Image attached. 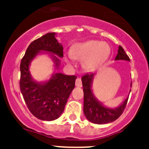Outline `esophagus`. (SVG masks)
Here are the masks:
<instances>
[{"mask_svg": "<svg viewBox=\"0 0 149 149\" xmlns=\"http://www.w3.org/2000/svg\"><path fill=\"white\" fill-rule=\"evenodd\" d=\"M82 81H81V79L80 78H77L76 80V87H79V88H81L82 87Z\"/></svg>", "mask_w": 149, "mask_h": 149, "instance_id": "1", "label": "esophagus"}]
</instances>
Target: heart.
I'll return each instance as SVG.
<instances>
[{
  "instance_id": "obj_1",
  "label": "heart",
  "mask_w": 149,
  "mask_h": 149,
  "mask_svg": "<svg viewBox=\"0 0 149 149\" xmlns=\"http://www.w3.org/2000/svg\"><path fill=\"white\" fill-rule=\"evenodd\" d=\"M110 52V47L105 42L89 40L77 44L71 49L69 58L83 60L86 69H92L107 58Z\"/></svg>"
}]
</instances>
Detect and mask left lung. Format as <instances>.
Instances as JSON below:
<instances>
[{"label": "left lung", "instance_id": "1", "mask_svg": "<svg viewBox=\"0 0 149 149\" xmlns=\"http://www.w3.org/2000/svg\"><path fill=\"white\" fill-rule=\"evenodd\" d=\"M115 60H125L130 61V58L126 54L123 48L120 45L118 47V54L115 58ZM95 73H86L82 77V83L84 92V106L83 112L85 117L90 122L92 123L103 125L110 123L118 119L123 112L127 104L128 97L124 100L122 104L116 108H109L104 106L102 102L97 99L92 91V83ZM132 87V82L130 88ZM131 90L129 93H130Z\"/></svg>", "mask_w": 149, "mask_h": 149}]
</instances>
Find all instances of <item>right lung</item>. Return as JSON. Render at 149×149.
<instances>
[{
  "instance_id": "right-lung-1",
  "label": "right lung",
  "mask_w": 149,
  "mask_h": 149,
  "mask_svg": "<svg viewBox=\"0 0 149 149\" xmlns=\"http://www.w3.org/2000/svg\"><path fill=\"white\" fill-rule=\"evenodd\" d=\"M63 49L56 38V33H48L29 45L21 61L20 91L31 113L41 120L57 119L64 112L70 94L75 88L76 76L56 72L61 64L58 57H64ZM45 52L54 61L55 71L49 80L37 82L32 78L29 66L38 54H45Z\"/></svg>"
}]
</instances>
